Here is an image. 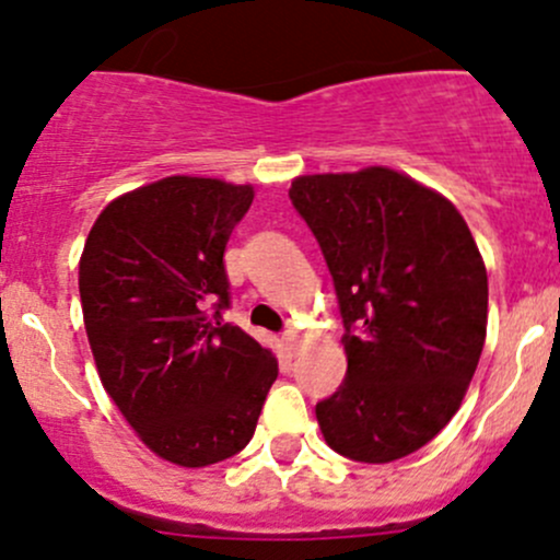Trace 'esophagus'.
<instances>
[{"instance_id":"34e87169","label":"esophagus","mask_w":560,"mask_h":560,"mask_svg":"<svg viewBox=\"0 0 560 560\" xmlns=\"http://www.w3.org/2000/svg\"><path fill=\"white\" fill-rule=\"evenodd\" d=\"M281 338H284V347L290 349V352H295L298 338H301V336H298V330H292V327H290V330H284V336H281Z\"/></svg>"}]
</instances>
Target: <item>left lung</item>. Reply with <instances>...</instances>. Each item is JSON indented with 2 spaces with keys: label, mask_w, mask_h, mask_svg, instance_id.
<instances>
[{
  "label": "left lung",
  "mask_w": 560,
  "mask_h": 560,
  "mask_svg": "<svg viewBox=\"0 0 560 560\" xmlns=\"http://www.w3.org/2000/svg\"><path fill=\"white\" fill-rule=\"evenodd\" d=\"M290 200L325 254L347 376L316 404L338 455L389 463L457 411L488 327V273L447 197L389 167L301 175Z\"/></svg>",
  "instance_id": "left-lung-1"
}]
</instances>
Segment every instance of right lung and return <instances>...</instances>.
Returning a JSON list of instances; mask_svg holds the SVG:
<instances>
[{
  "instance_id": "right-lung-1",
  "label": "right lung",
  "mask_w": 560,
  "mask_h": 560,
  "mask_svg": "<svg viewBox=\"0 0 560 560\" xmlns=\"http://www.w3.org/2000/svg\"><path fill=\"white\" fill-rule=\"evenodd\" d=\"M252 186L171 175L116 197L81 257V306L100 380L143 444L175 466L228 460L254 436L279 376L230 308L224 248Z\"/></svg>"
}]
</instances>
